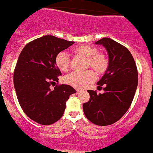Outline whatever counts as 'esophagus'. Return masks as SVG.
I'll list each match as a JSON object with an SVG mask.
<instances>
[{
  "mask_svg": "<svg viewBox=\"0 0 153 153\" xmlns=\"http://www.w3.org/2000/svg\"><path fill=\"white\" fill-rule=\"evenodd\" d=\"M80 90H79V89H76V93L77 94H79V93H80Z\"/></svg>",
  "mask_w": 153,
  "mask_h": 153,
  "instance_id": "34e87169",
  "label": "esophagus"
}]
</instances>
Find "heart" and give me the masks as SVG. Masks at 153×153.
<instances>
[{"mask_svg": "<svg viewBox=\"0 0 153 153\" xmlns=\"http://www.w3.org/2000/svg\"><path fill=\"white\" fill-rule=\"evenodd\" d=\"M78 56L85 57V67L92 68L97 74H104L108 68L109 60L106 54L98 52L97 48L89 45H82L74 48ZM70 57L64 51H61L55 57L56 66L61 71H67L70 68ZM96 75L92 70L73 71L64 77V82L76 89H82L95 80Z\"/></svg>", "mask_w": 153, "mask_h": 153, "instance_id": "heart-1", "label": "heart"}]
</instances>
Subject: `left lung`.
Listing matches in <instances>:
<instances>
[{"instance_id": "obj_1", "label": "left lung", "mask_w": 153, "mask_h": 153, "mask_svg": "<svg viewBox=\"0 0 153 153\" xmlns=\"http://www.w3.org/2000/svg\"><path fill=\"white\" fill-rule=\"evenodd\" d=\"M96 45H102L108 53V68L97 82L98 87L105 92L97 94L88 90L90 97L82 108L91 123L108 126L120 120L131 105L138 74L134 57L123 45L108 38L100 39Z\"/></svg>"}]
</instances>
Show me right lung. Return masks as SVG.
I'll return each mask as SVG.
<instances>
[{
    "label": "right lung",
    "mask_w": 153,
    "mask_h": 153,
    "mask_svg": "<svg viewBox=\"0 0 153 153\" xmlns=\"http://www.w3.org/2000/svg\"><path fill=\"white\" fill-rule=\"evenodd\" d=\"M74 43L45 35L29 42L19 54L13 75L16 96L25 114L38 123L58 121L70 95L76 93L71 85H57L61 72L55 64L57 53ZM55 85L52 91L50 85Z\"/></svg>",
    "instance_id": "right-lung-1"
}]
</instances>
